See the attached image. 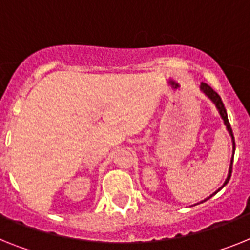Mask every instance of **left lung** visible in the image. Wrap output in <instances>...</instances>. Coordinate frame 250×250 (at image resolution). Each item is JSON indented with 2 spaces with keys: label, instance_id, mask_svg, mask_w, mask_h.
Here are the masks:
<instances>
[{
  "label": "left lung",
  "instance_id": "8db88e82",
  "mask_svg": "<svg viewBox=\"0 0 250 250\" xmlns=\"http://www.w3.org/2000/svg\"><path fill=\"white\" fill-rule=\"evenodd\" d=\"M200 89H201V91H202V93L205 94V95H206L207 98H208V99H211V102H212L213 104H215L216 108H217V110H219L220 115H221V118L224 119V123H225L226 128H228L229 133H230V136H231V140H232V150L235 151V140H234V135H232V129H231V127H230V123H229V119H228V113H226V109H225V106H224V103H222L221 98H220L219 94L216 93L215 90H213L212 87H211V86L207 85V83H201ZM232 161H234V155H232L231 163H230V167H229V174H228V178H226V180H225V183L222 184L221 188H219V189L216 190L215 193H212L211 196L207 197L206 200H203L202 202H205V201L209 200V198H211V197H212L213 194H216V193L219 192L220 189H222V188H224V187H225L226 184L229 183V180H230V177H231V171H232Z\"/></svg>",
  "mask_w": 250,
  "mask_h": 250
}]
</instances>
